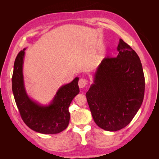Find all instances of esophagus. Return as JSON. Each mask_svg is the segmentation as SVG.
Listing matches in <instances>:
<instances>
[{"label": "esophagus", "instance_id": "obj_1", "mask_svg": "<svg viewBox=\"0 0 159 159\" xmlns=\"http://www.w3.org/2000/svg\"><path fill=\"white\" fill-rule=\"evenodd\" d=\"M78 85H79V87L80 88H85L86 85H88V80H85L84 78H81L79 80V82H78Z\"/></svg>", "mask_w": 159, "mask_h": 159}]
</instances>
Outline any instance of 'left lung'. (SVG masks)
<instances>
[{"label":"left lung","instance_id":"left-lung-1","mask_svg":"<svg viewBox=\"0 0 159 159\" xmlns=\"http://www.w3.org/2000/svg\"><path fill=\"white\" fill-rule=\"evenodd\" d=\"M115 57H105L86 93L93 119L105 131L125 127L140 109L145 94V76L140 58L122 39Z\"/></svg>","mask_w":159,"mask_h":159}]
</instances>
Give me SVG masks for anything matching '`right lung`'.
<instances>
[{"label": "right lung", "instance_id": "1", "mask_svg": "<svg viewBox=\"0 0 159 159\" xmlns=\"http://www.w3.org/2000/svg\"><path fill=\"white\" fill-rule=\"evenodd\" d=\"M24 48L18 53L14 64L12 89L20 116L26 125L42 134H56L68 126L70 114L68 108L71 101L80 92L79 78L61 86L54 99L48 105H42L28 95L24 82Z\"/></svg>", "mask_w": 159, "mask_h": 159}]
</instances>
